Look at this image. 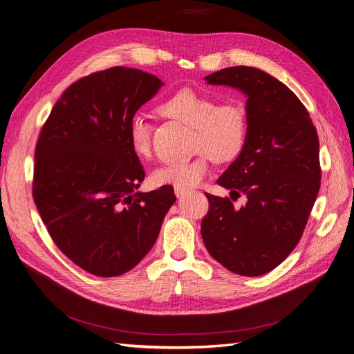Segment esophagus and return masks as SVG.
Wrapping results in <instances>:
<instances>
[{"instance_id":"esophagus-1","label":"esophagus","mask_w":354,"mask_h":354,"mask_svg":"<svg viewBox=\"0 0 354 354\" xmlns=\"http://www.w3.org/2000/svg\"><path fill=\"white\" fill-rule=\"evenodd\" d=\"M187 190H183V189H174V194L177 196V197H180V196H183V194H185Z\"/></svg>"}]
</instances>
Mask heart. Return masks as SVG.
I'll return each instance as SVG.
<instances>
[{
	"label": "heart",
	"instance_id": "1",
	"mask_svg": "<svg viewBox=\"0 0 354 354\" xmlns=\"http://www.w3.org/2000/svg\"><path fill=\"white\" fill-rule=\"evenodd\" d=\"M162 116L193 128V149L201 152L190 161L167 162L151 173L155 186L187 190L199 186L209 171V157L218 162L235 160L247 142L245 111L234 103L216 104L214 98L192 88H181L158 106ZM128 138L138 157H148L152 148V124L135 113Z\"/></svg>",
	"mask_w": 354,
	"mask_h": 354
}]
</instances>
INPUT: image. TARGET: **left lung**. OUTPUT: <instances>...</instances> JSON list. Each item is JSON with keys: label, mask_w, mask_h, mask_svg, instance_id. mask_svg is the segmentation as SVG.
Listing matches in <instances>:
<instances>
[{"label": "left lung", "mask_w": 354, "mask_h": 354, "mask_svg": "<svg viewBox=\"0 0 354 354\" xmlns=\"http://www.w3.org/2000/svg\"><path fill=\"white\" fill-rule=\"evenodd\" d=\"M205 81L247 97L245 147L218 178L247 203L235 209L230 197L205 193L203 243L232 273L261 276L299 243L315 203L321 185L317 129L295 93L259 68H223Z\"/></svg>", "instance_id": "obj_1"}]
</instances>
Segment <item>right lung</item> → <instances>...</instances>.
<instances>
[{
    "label": "right lung",
    "instance_id": "1",
    "mask_svg": "<svg viewBox=\"0 0 354 354\" xmlns=\"http://www.w3.org/2000/svg\"><path fill=\"white\" fill-rule=\"evenodd\" d=\"M162 86L135 68L94 73L64 91L40 132L36 207L56 247L94 276L133 268L176 202L171 186L138 192L145 171L128 138L131 118Z\"/></svg>",
    "mask_w": 354,
    "mask_h": 354
}]
</instances>
